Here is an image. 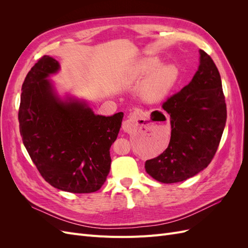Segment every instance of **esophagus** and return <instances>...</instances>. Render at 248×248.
Segmentation results:
<instances>
[{"label": "esophagus", "instance_id": "esophagus-1", "mask_svg": "<svg viewBox=\"0 0 248 248\" xmlns=\"http://www.w3.org/2000/svg\"><path fill=\"white\" fill-rule=\"evenodd\" d=\"M142 118H144V111L140 108H136L129 115L128 119L123 122V125H122L123 130L126 132H130L134 127L138 125L139 120H141Z\"/></svg>", "mask_w": 248, "mask_h": 248}]
</instances>
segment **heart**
<instances>
[{
  "instance_id": "heart-1",
  "label": "heart",
  "mask_w": 248,
  "mask_h": 248,
  "mask_svg": "<svg viewBox=\"0 0 248 248\" xmlns=\"http://www.w3.org/2000/svg\"><path fill=\"white\" fill-rule=\"evenodd\" d=\"M158 64L156 59H144L140 60L128 73V80L136 81L147 76H149L140 86V97L149 102H157L166 98L169 93L174 88L179 77V69L174 63H164L154 67Z\"/></svg>"
}]
</instances>
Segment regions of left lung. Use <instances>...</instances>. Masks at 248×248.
<instances>
[{
	"label": "left lung",
	"mask_w": 248,
	"mask_h": 248,
	"mask_svg": "<svg viewBox=\"0 0 248 248\" xmlns=\"http://www.w3.org/2000/svg\"><path fill=\"white\" fill-rule=\"evenodd\" d=\"M170 120V140L162 154L147 160L148 174L161 183L196 176L211 162L227 121L220 74L200 49V65L191 81L162 104Z\"/></svg>",
	"instance_id": "obj_1"
}]
</instances>
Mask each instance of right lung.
Returning a JSON list of instances; mask_svg holds the SVG:
<instances>
[{
  "instance_id": "add662e5",
  "label": "right lung",
  "mask_w": 248,
  "mask_h": 248,
  "mask_svg": "<svg viewBox=\"0 0 248 248\" xmlns=\"http://www.w3.org/2000/svg\"><path fill=\"white\" fill-rule=\"evenodd\" d=\"M59 70L57 60L43 56L27 74L18 110L22 142L41 176L55 188L94 192L109 172V149L123 112L100 116L84 100L62 99L48 78Z\"/></svg>"
}]
</instances>
